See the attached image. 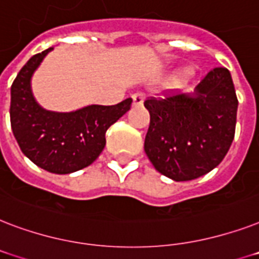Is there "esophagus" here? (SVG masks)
I'll use <instances>...</instances> for the list:
<instances>
[{"label": "esophagus", "mask_w": 259, "mask_h": 259, "mask_svg": "<svg viewBox=\"0 0 259 259\" xmlns=\"http://www.w3.org/2000/svg\"><path fill=\"white\" fill-rule=\"evenodd\" d=\"M132 100H134V105L135 107H142L144 102V96L142 93H135L132 96Z\"/></svg>", "instance_id": "1"}]
</instances>
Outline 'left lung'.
<instances>
[{"label":"left lung","mask_w":259,"mask_h":259,"mask_svg":"<svg viewBox=\"0 0 259 259\" xmlns=\"http://www.w3.org/2000/svg\"><path fill=\"white\" fill-rule=\"evenodd\" d=\"M150 127L144 151L152 166L174 181H190L213 170L230 150L238 98L231 74L216 67L193 93L144 101Z\"/></svg>","instance_id":"obj_1"}]
</instances>
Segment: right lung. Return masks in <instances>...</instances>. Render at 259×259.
Masks as SVG:
<instances>
[{
  "label": "right lung",
  "mask_w": 259,
  "mask_h": 259,
  "mask_svg": "<svg viewBox=\"0 0 259 259\" xmlns=\"http://www.w3.org/2000/svg\"><path fill=\"white\" fill-rule=\"evenodd\" d=\"M53 50L33 55L12 83L11 124L25 157L50 173L70 174L97 159L105 147V132L130 111L132 98L117 105H88L71 112L44 109L32 93L31 81Z\"/></svg>",
  "instance_id": "right-lung-1"
}]
</instances>
